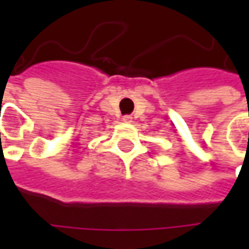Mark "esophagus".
I'll return each mask as SVG.
<instances>
[{"instance_id": "esophagus-1", "label": "esophagus", "mask_w": 249, "mask_h": 249, "mask_svg": "<svg viewBox=\"0 0 249 249\" xmlns=\"http://www.w3.org/2000/svg\"><path fill=\"white\" fill-rule=\"evenodd\" d=\"M123 120H124V122H131V120H133V118L127 115V116H124V118H123Z\"/></svg>"}]
</instances>
